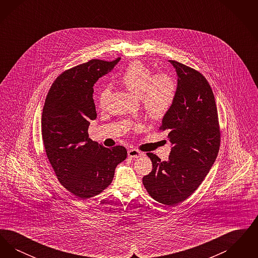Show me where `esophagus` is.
<instances>
[{
	"mask_svg": "<svg viewBox=\"0 0 258 258\" xmlns=\"http://www.w3.org/2000/svg\"><path fill=\"white\" fill-rule=\"evenodd\" d=\"M127 155L130 158H139L142 156V153L136 149H131L127 152Z\"/></svg>",
	"mask_w": 258,
	"mask_h": 258,
	"instance_id": "1",
	"label": "esophagus"
}]
</instances>
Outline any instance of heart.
I'll return each mask as SVG.
<instances>
[{
	"mask_svg": "<svg viewBox=\"0 0 258 258\" xmlns=\"http://www.w3.org/2000/svg\"><path fill=\"white\" fill-rule=\"evenodd\" d=\"M120 82L133 95L140 98L142 108L152 121H160L170 111L177 94V84L169 74L154 75L152 70L141 61H133L124 71ZM110 89L103 88L98 101L99 107H105Z\"/></svg>",
	"mask_w": 258,
	"mask_h": 258,
	"instance_id": "1",
	"label": "heart"
}]
</instances>
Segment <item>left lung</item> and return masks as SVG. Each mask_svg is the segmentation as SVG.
<instances>
[{
	"mask_svg": "<svg viewBox=\"0 0 258 258\" xmlns=\"http://www.w3.org/2000/svg\"><path fill=\"white\" fill-rule=\"evenodd\" d=\"M169 61L178 75L177 94L160 131L168 132L173 147L167 161L148 153L153 169L142 182L156 201L176 206L197 190L213 166L220 150L221 130L207 79L184 63Z\"/></svg>",
	"mask_w": 258,
	"mask_h": 258,
	"instance_id": "obj_1",
	"label": "left lung"
}]
</instances>
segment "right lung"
I'll return each mask as SVG.
<instances>
[{
    "mask_svg": "<svg viewBox=\"0 0 258 258\" xmlns=\"http://www.w3.org/2000/svg\"><path fill=\"white\" fill-rule=\"evenodd\" d=\"M120 60L93 59L64 71L45 98L41 133L47 158L61 185L82 199L103 191L116 166L126 159L125 148L103 147L88 134L90 122L97 118L93 87Z\"/></svg>",
    "mask_w": 258,
    "mask_h": 258,
    "instance_id": "obj_1",
    "label": "right lung"
}]
</instances>
